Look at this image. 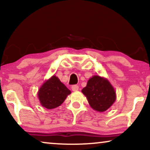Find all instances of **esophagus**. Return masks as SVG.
<instances>
[{
  "label": "esophagus",
  "instance_id": "esophagus-1",
  "mask_svg": "<svg viewBox=\"0 0 150 150\" xmlns=\"http://www.w3.org/2000/svg\"><path fill=\"white\" fill-rule=\"evenodd\" d=\"M79 87L76 85L71 86V89H72L73 91H78V90H79Z\"/></svg>",
  "mask_w": 150,
  "mask_h": 150
}]
</instances>
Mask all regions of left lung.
Listing matches in <instances>:
<instances>
[{"mask_svg":"<svg viewBox=\"0 0 150 150\" xmlns=\"http://www.w3.org/2000/svg\"><path fill=\"white\" fill-rule=\"evenodd\" d=\"M82 92L87 98L92 108L103 112L110 108L115 101V91L106 79L94 76L87 82Z\"/></svg>","mask_w":150,"mask_h":150,"instance_id":"obj_1","label":"left lung"}]
</instances>
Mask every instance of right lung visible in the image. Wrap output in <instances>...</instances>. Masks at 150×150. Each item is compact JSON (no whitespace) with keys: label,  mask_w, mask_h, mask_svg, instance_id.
<instances>
[{"label":"right lung","mask_w":150,"mask_h":150,"mask_svg":"<svg viewBox=\"0 0 150 150\" xmlns=\"http://www.w3.org/2000/svg\"><path fill=\"white\" fill-rule=\"evenodd\" d=\"M71 91L61 83L58 78L53 76L45 82L38 92L41 104L48 109L58 107L64 102Z\"/></svg>","instance_id":"obj_1"}]
</instances>
